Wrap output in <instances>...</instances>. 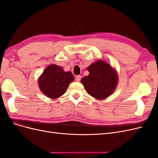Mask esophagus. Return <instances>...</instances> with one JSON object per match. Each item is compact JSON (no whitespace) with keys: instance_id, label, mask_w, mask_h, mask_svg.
I'll list each match as a JSON object with an SVG mask.
<instances>
[{"instance_id":"1","label":"esophagus","mask_w":158,"mask_h":158,"mask_svg":"<svg viewBox=\"0 0 158 158\" xmlns=\"http://www.w3.org/2000/svg\"><path fill=\"white\" fill-rule=\"evenodd\" d=\"M76 82H80V80H81V76L80 75H78L76 76V78H75Z\"/></svg>"}]
</instances>
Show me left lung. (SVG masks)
Masks as SVG:
<instances>
[{
    "mask_svg": "<svg viewBox=\"0 0 158 158\" xmlns=\"http://www.w3.org/2000/svg\"><path fill=\"white\" fill-rule=\"evenodd\" d=\"M89 74L81 80L88 94L98 99L111 95L118 82V75L111 66L103 60H98L88 67Z\"/></svg>",
    "mask_w": 158,
    "mask_h": 158,
    "instance_id": "8db88e82",
    "label": "left lung"
}]
</instances>
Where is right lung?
<instances>
[{
    "mask_svg": "<svg viewBox=\"0 0 158 158\" xmlns=\"http://www.w3.org/2000/svg\"><path fill=\"white\" fill-rule=\"evenodd\" d=\"M74 80L70 72H64L63 68L51 64L45 69L38 81L41 92L51 99L58 98L63 95L69 85Z\"/></svg>",
    "mask_w": 158,
    "mask_h": 158,
    "instance_id": "right-lung-1",
    "label": "right lung"
}]
</instances>
